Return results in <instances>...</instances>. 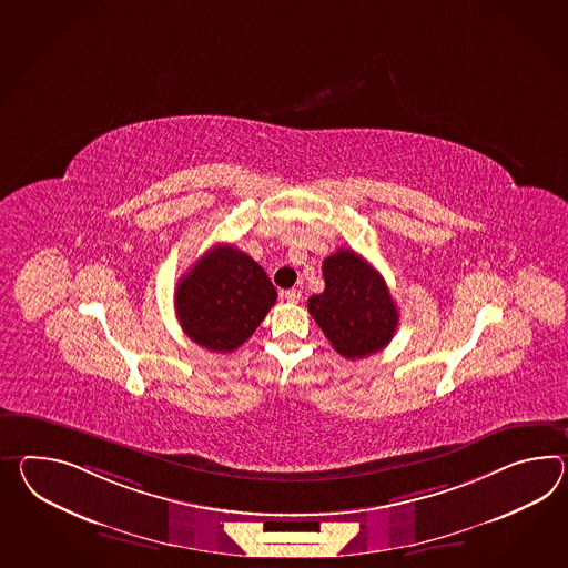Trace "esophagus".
<instances>
[{"instance_id": "34e87169", "label": "esophagus", "mask_w": 568, "mask_h": 568, "mask_svg": "<svg viewBox=\"0 0 568 568\" xmlns=\"http://www.w3.org/2000/svg\"><path fill=\"white\" fill-rule=\"evenodd\" d=\"M281 297L285 300V302H290V304H297L300 300H302V291L300 290H287L281 293Z\"/></svg>"}]
</instances>
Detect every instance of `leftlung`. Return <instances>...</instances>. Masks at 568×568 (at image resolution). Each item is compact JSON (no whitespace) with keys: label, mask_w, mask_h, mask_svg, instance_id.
Returning a JSON list of instances; mask_svg holds the SVG:
<instances>
[{"label":"left lung","mask_w":568,"mask_h":568,"mask_svg":"<svg viewBox=\"0 0 568 568\" xmlns=\"http://www.w3.org/2000/svg\"><path fill=\"white\" fill-rule=\"evenodd\" d=\"M326 287L307 300L312 318L346 359L382 351L398 326V307L386 281L353 250L341 248L322 264Z\"/></svg>","instance_id":"left-lung-1"}]
</instances>
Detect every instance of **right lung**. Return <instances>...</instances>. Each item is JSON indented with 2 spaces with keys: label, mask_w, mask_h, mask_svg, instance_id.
Returning a JSON list of instances; mask_svg holds the SVG:
<instances>
[{
  "label": "right lung",
  "mask_w": 568,
  "mask_h": 568,
  "mask_svg": "<svg viewBox=\"0 0 568 568\" xmlns=\"http://www.w3.org/2000/svg\"><path fill=\"white\" fill-rule=\"evenodd\" d=\"M275 302L277 291L263 266L230 244L205 252L174 293L184 334L217 353L244 345Z\"/></svg>",
  "instance_id": "obj_1"
}]
</instances>
